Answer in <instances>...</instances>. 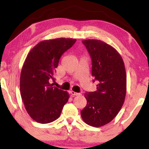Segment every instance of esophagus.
<instances>
[{
	"label": "esophagus",
	"instance_id": "esophagus-1",
	"mask_svg": "<svg viewBox=\"0 0 149 149\" xmlns=\"http://www.w3.org/2000/svg\"><path fill=\"white\" fill-rule=\"evenodd\" d=\"M70 94L72 95H73V96H79V95H80V93H75L74 91H70Z\"/></svg>",
	"mask_w": 149,
	"mask_h": 149
}]
</instances>
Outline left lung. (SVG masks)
I'll list each match as a JSON object with an SVG mask.
<instances>
[{"instance_id":"8db88e82","label":"left lung","mask_w":149,"mask_h":149,"mask_svg":"<svg viewBox=\"0 0 149 149\" xmlns=\"http://www.w3.org/2000/svg\"><path fill=\"white\" fill-rule=\"evenodd\" d=\"M82 42L91 55L92 75L98 84L96 91L84 95L87 104L81 116L86 124L98 127L111 121L120 111L126 95V73L122 57L111 46L95 39Z\"/></svg>"}]
</instances>
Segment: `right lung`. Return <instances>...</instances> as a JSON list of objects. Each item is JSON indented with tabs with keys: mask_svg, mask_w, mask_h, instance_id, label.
<instances>
[{
	"mask_svg": "<svg viewBox=\"0 0 149 149\" xmlns=\"http://www.w3.org/2000/svg\"><path fill=\"white\" fill-rule=\"evenodd\" d=\"M73 38L40 42L30 51L20 75V93L29 116L40 123L53 122L59 117L70 95L50 83L63 54L74 45Z\"/></svg>",
	"mask_w": 149,
	"mask_h": 149,
	"instance_id": "1",
	"label": "right lung"
}]
</instances>
